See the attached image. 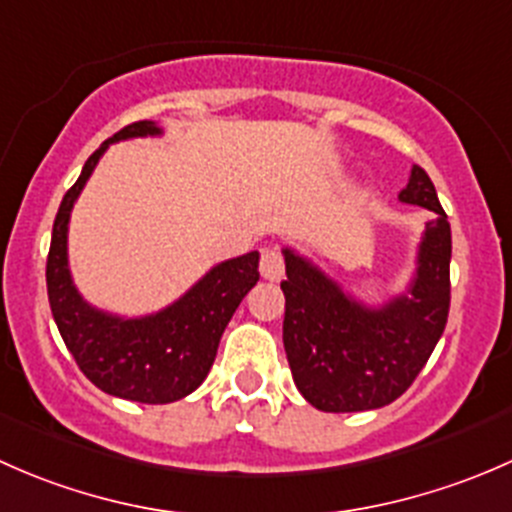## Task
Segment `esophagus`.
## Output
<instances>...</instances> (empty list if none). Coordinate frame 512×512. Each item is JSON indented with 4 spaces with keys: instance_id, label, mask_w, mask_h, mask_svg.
Masks as SVG:
<instances>
[{
    "instance_id": "34e87169",
    "label": "esophagus",
    "mask_w": 512,
    "mask_h": 512,
    "mask_svg": "<svg viewBox=\"0 0 512 512\" xmlns=\"http://www.w3.org/2000/svg\"><path fill=\"white\" fill-rule=\"evenodd\" d=\"M260 275L270 282H277L285 275V257H282L280 250H275V247H265V250H262Z\"/></svg>"
}]
</instances>
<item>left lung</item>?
I'll return each instance as SVG.
<instances>
[{
    "label": "left lung",
    "instance_id": "obj_1",
    "mask_svg": "<svg viewBox=\"0 0 512 512\" xmlns=\"http://www.w3.org/2000/svg\"><path fill=\"white\" fill-rule=\"evenodd\" d=\"M401 203L431 210L409 292L381 307L349 297L285 247L282 339L299 394L319 411L352 414L399 399L426 366L451 307V225L426 170L414 165Z\"/></svg>",
    "mask_w": 512,
    "mask_h": 512
}]
</instances>
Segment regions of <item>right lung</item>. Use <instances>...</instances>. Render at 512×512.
<instances>
[{
	"label": "right lung",
	"instance_id": "right-lung-1",
	"mask_svg": "<svg viewBox=\"0 0 512 512\" xmlns=\"http://www.w3.org/2000/svg\"><path fill=\"white\" fill-rule=\"evenodd\" d=\"M141 136H160V128L153 121H138L113 133L91 153L79 180L64 195L51 230L46 289L61 339L91 384L118 399L170 404L193 394L208 376L227 322L260 280V252L220 262L178 302L156 314L126 319L91 307L69 272L71 208L106 148Z\"/></svg>",
	"mask_w": 512,
	"mask_h": 512
}]
</instances>
